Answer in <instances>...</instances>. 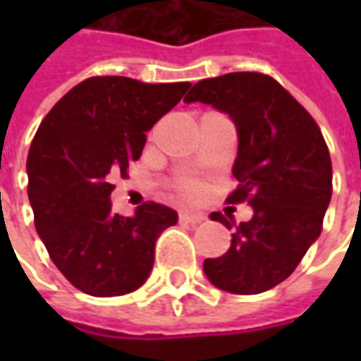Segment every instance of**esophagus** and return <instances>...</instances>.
Returning a JSON list of instances; mask_svg holds the SVG:
<instances>
[{
    "mask_svg": "<svg viewBox=\"0 0 361 361\" xmlns=\"http://www.w3.org/2000/svg\"><path fill=\"white\" fill-rule=\"evenodd\" d=\"M178 219L183 221V223H190V225H199V223H202L207 216L202 215V213H192V211H180V215H178Z\"/></svg>",
    "mask_w": 361,
    "mask_h": 361,
    "instance_id": "esophagus-1",
    "label": "esophagus"
}]
</instances>
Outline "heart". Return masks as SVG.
<instances>
[{"label":"heart","mask_w":361,"mask_h":361,"mask_svg":"<svg viewBox=\"0 0 361 361\" xmlns=\"http://www.w3.org/2000/svg\"><path fill=\"white\" fill-rule=\"evenodd\" d=\"M195 190H197V188H195V185H192V183H187V185H185V192H188V195H192Z\"/></svg>","instance_id":"1"}]
</instances>
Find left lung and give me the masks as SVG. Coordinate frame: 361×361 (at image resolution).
<instances>
[{
	"label": "left lung",
	"mask_w": 361,
	"mask_h": 361,
	"mask_svg": "<svg viewBox=\"0 0 361 361\" xmlns=\"http://www.w3.org/2000/svg\"><path fill=\"white\" fill-rule=\"evenodd\" d=\"M185 102L225 112L239 138L229 202L249 201L253 219L231 233L225 255L204 259L211 283L255 295L285 281L317 241L331 201V159L310 112L271 76L235 72L192 86ZM213 221L233 229L219 213Z\"/></svg>",
	"instance_id": "1"
}]
</instances>
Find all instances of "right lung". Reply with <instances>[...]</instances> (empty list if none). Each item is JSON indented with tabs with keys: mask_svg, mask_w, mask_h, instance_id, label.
Instances as JSON below:
<instances>
[{
	"mask_svg": "<svg viewBox=\"0 0 361 361\" xmlns=\"http://www.w3.org/2000/svg\"><path fill=\"white\" fill-rule=\"evenodd\" d=\"M188 82L145 84L96 76L68 92L35 132L27 197L51 261L80 291L114 298L138 289L154 263V243L178 221L146 202L132 216L112 211V174L140 159L146 132L180 102Z\"/></svg>",
	"mask_w": 361,
	"mask_h": 361,
	"instance_id": "1",
	"label": "right lung"
}]
</instances>
